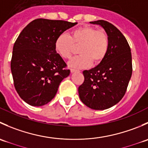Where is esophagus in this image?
Instances as JSON below:
<instances>
[{"label":"esophagus","mask_w":148,"mask_h":148,"mask_svg":"<svg viewBox=\"0 0 148 148\" xmlns=\"http://www.w3.org/2000/svg\"><path fill=\"white\" fill-rule=\"evenodd\" d=\"M70 71H71V73H74V72H77V71H79L78 70L74 69H70Z\"/></svg>","instance_id":"34e87169"}]
</instances>
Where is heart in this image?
Returning a JSON list of instances; mask_svg holds the SVG:
<instances>
[{
  "instance_id": "b5f03b06",
  "label": "heart",
  "mask_w": 148,
  "mask_h": 148,
  "mask_svg": "<svg viewBox=\"0 0 148 148\" xmlns=\"http://www.w3.org/2000/svg\"><path fill=\"white\" fill-rule=\"evenodd\" d=\"M75 45H79L80 55L74 56L68 62L69 67L85 69L94 62H101L107 53L109 39L103 31H97L90 26H83L71 31L70 36L62 34L57 36L54 42L56 53L64 59H69L72 55Z\"/></svg>"
}]
</instances>
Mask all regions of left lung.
<instances>
[{
    "mask_svg": "<svg viewBox=\"0 0 148 148\" xmlns=\"http://www.w3.org/2000/svg\"><path fill=\"white\" fill-rule=\"evenodd\" d=\"M89 23L104 28L109 49L99 64L83 71L84 82L78 92L85 105L104 110L117 104L125 95L132 76V54L127 41L114 25L104 20Z\"/></svg>",
    "mask_w": 148,
    "mask_h": 148,
    "instance_id": "left-lung-1",
    "label": "left lung"
}]
</instances>
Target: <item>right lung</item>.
Masks as SVG:
<instances>
[{"label": "right lung", "mask_w": 148, "mask_h": 148, "mask_svg": "<svg viewBox=\"0 0 148 148\" xmlns=\"http://www.w3.org/2000/svg\"><path fill=\"white\" fill-rule=\"evenodd\" d=\"M77 24L38 18L21 32L13 46L10 69L16 92L27 104L41 107L51 102L62 80L69 75L54 42L58 36Z\"/></svg>", "instance_id": "add662e5"}]
</instances>
